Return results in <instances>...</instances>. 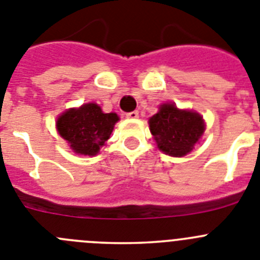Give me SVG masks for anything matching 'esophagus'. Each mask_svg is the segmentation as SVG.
I'll list each match as a JSON object with an SVG mask.
<instances>
[{"instance_id":"obj_1","label":"esophagus","mask_w":260,"mask_h":260,"mask_svg":"<svg viewBox=\"0 0 260 260\" xmlns=\"http://www.w3.org/2000/svg\"><path fill=\"white\" fill-rule=\"evenodd\" d=\"M126 117H127V118H132V120H135V118L139 117V112H138V111L128 112V113H126Z\"/></svg>"}]
</instances>
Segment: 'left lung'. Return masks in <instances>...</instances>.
I'll return each instance as SVG.
<instances>
[{
	"instance_id": "1",
	"label": "left lung",
	"mask_w": 260,
	"mask_h": 260,
	"mask_svg": "<svg viewBox=\"0 0 260 260\" xmlns=\"http://www.w3.org/2000/svg\"><path fill=\"white\" fill-rule=\"evenodd\" d=\"M148 122L159 151L173 157L189 153L205 132L201 114L177 108L174 103L161 104Z\"/></svg>"
}]
</instances>
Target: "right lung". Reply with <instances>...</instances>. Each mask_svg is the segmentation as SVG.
Instances as JSON below:
<instances>
[{"label":"right lung","mask_w":260,"mask_h":260,"mask_svg":"<svg viewBox=\"0 0 260 260\" xmlns=\"http://www.w3.org/2000/svg\"><path fill=\"white\" fill-rule=\"evenodd\" d=\"M117 121L116 113H104L98 104L86 103L61 113L56 130L75 153L95 156L109 139Z\"/></svg>","instance_id":"add662e5"}]
</instances>
